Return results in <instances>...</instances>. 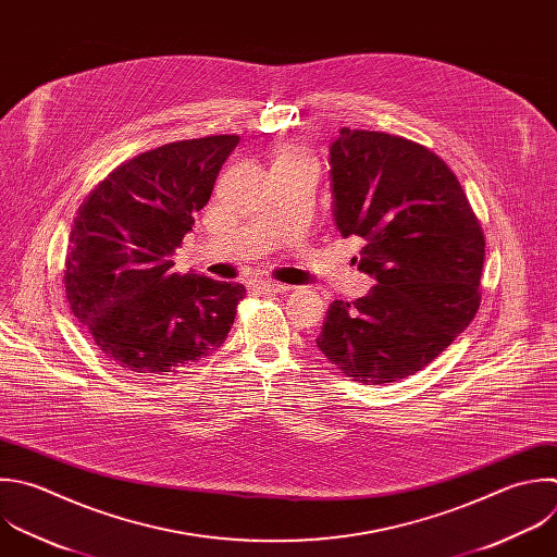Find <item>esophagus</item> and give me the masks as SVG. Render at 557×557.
Returning a JSON list of instances; mask_svg holds the SVG:
<instances>
[{
	"label": "esophagus",
	"mask_w": 557,
	"mask_h": 557,
	"mask_svg": "<svg viewBox=\"0 0 557 557\" xmlns=\"http://www.w3.org/2000/svg\"><path fill=\"white\" fill-rule=\"evenodd\" d=\"M250 287L255 292H261V294H285V292H289V285H283V283H276V281H255Z\"/></svg>",
	"instance_id": "obj_1"
}]
</instances>
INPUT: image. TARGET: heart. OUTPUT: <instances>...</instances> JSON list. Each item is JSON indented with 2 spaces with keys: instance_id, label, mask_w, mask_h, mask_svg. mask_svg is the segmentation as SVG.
<instances>
[{
  "instance_id": "1",
  "label": "heart",
  "mask_w": 557,
  "mask_h": 557,
  "mask_svg": "<svg viewBox=\"0 0 557 557\" xmlns=\"http://www.w3.org/2000/svg\"><path fill=\"white\" fill-rule=\"evenodd\" d=\"M300 159H309V157H305L302 152H298V150H294V148H285V150L278 152V157L274 159V163H276V161H300Z\"/></svg>"
}]
</instances>
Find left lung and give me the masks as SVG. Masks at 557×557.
<instances>
[{"instance_id": "1", "label": "left lung", "mask_w": 557, "mask_h": 557, "mask_svg": "<svg viewBox=\"0 0 557 557\" xmlns=\"http://www.w3.org/2000/svg\"><path fill=\"white\" fill-rule=\"evenodd\" d=\"M331 183L335 224L342 237L366 239L359 270L376 285L331 302L315 344L366 385L416 374L479 309L481 224L450 168L398 135L342 128Z\"/></svg>"}]
</instances>
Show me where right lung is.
Instances as JSON below:
<instances>
[{"mask_svg": "<svg viewBox=\"0 0 557 557\" xmlns=\"http://www.w3.org/2000/svg\"><path fill=\"white\" fill-rule=\"evenodd\" d=\"M237 144V135L165 144L117 165L81 205L65 292L96 346L122 370L174 374L224 344L246 287L176 274L172 255Z\"/></svg>", "mask_w": 557, "mask_h": 557, "instance_id": "add662e5", "label": "right lung"}]
</instances>
